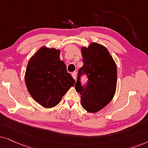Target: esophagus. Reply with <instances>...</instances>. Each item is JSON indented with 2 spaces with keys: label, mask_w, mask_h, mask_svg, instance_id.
I'll return each instance as SVG.
<instances>
[{
  "label": "esophagus",
  "mask_w": 148,
  "mask_h": 148,
  "mask_svg": "<svg viewBox=\"0 0 148 148\" xmlns=\"http://www.w3.org/2000/svg\"><path fill=\"white\" fill-rule=\"evenodd\" d=\"M72 77L74 78V80H76V78H77V74H76V72H74L72 73Z\"/></svg>",
  "instance_id": "1"
}]
</instances>
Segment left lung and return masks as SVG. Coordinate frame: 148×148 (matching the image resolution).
<instances>
[{"instance_id": "8db88e82", "label": "left lung", "mask_w": 148, "mask_h": 148, "mask_svg": "<svg viewBox=\"0 0 148 148\" xmlns=\"http://www.w3.org/2000/svg\"><path fill=\"white\" fill-rule=\"evenodd\" d=\"M83 66L78 70L76 91L80 92L82 108L95 113L113 99L116 89V65L106 47L97 42L90 43L87 48H81ZM85 73L88 84L82 87L80 76Z\"/></svg>"}]
</instances>
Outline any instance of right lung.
Instances as JSON below:
<instances>
[{
  "mask_svg": "<svg viewBox=\"0 0 148 148\" xmlns=\"http://www.w3.org/2000/svg\"><path fill=\"white\" fill-rule=\"evenodd\" d=\"M60 55V49L41 47L29 60L25 70L27 90L35 101L46 108L58 105L75 83Z\"/></svg>",
  "mask_w": 148,
  "mask_h": 148,
  "instance_id": "1",
  "label": "right lung"
}]
</instances>
